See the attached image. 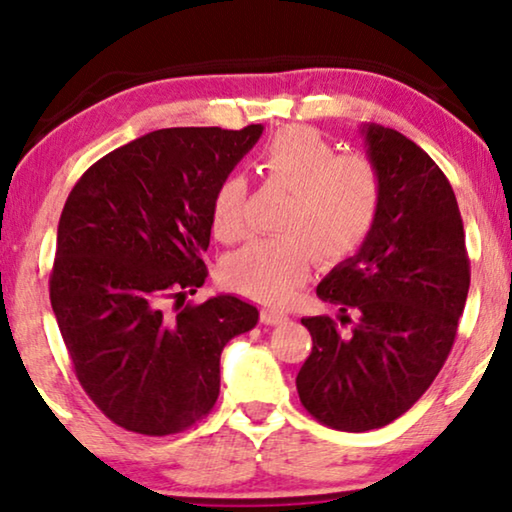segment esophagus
<instances>
[{"mask_svg":"<svg viewBox=\"0 0 512 512\" xmlns=\"http://www.w3.org/2000/svg\"><path fill=\"white\" fill-rule=\"evenodd\" d=\"M261 321H263V324H268V326L284 324V321H289V312L277 310V307H268V310L261 312Z\"/></svg>","mask_w":512,"mask_h":512,"instance_id":"obj_1","label":"esophagus"}]
</instances>
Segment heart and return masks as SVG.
I'll return each instance as SVG.
<instances>
[{
	"mask_svg": "<svg viewBox=\"0 0 512 512\" xmlns=\"http://www.w3.org/2000/svg\"><path fill=\"white\" fill-rule=\"evenodd\" d=\"M270 184L289 188L279 230L284 235L249 242L223 263L230 289L263 303H286L312 265V249L326 261L359 247L380 209V174L366 156L338 153L319 130L291 125L256 153ZM247 181L228 174L212 198V228L221 240L242 233Z\"/></svg>",
	"mask_w": 512,
	"mask_h": 512,
	"instance_id": "heart-1",
	"label": "heart"
}]
</instances>
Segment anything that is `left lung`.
<instances>
[{"mask_svg": "<svg viewBox=\"0 0 512 512\" xmlns=\"http://www.w3.org/2000/svg\"><path fill=\"white\" fill-rule=\"evenodd\" d=\"M380 174V209L356 256L317 296L331 317L300 319L312 349L298 370L300 403L338 431L382 429L415 405L450 356L471 263L464 221L443 170L401 132L363 125Z\"/></svg>", "mask_w": 512, "mask_h": 512, "instance_id": "8db88e82", "label": "left lung"}]
</instances>
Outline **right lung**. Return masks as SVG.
Returning <instances> with one entry per match:
<instances>
[{
    "label": "right lung",
    "instance_id": "add662e5",
    "mask_svg": "<svg viewBox=\"0 0 512 512\" xmlns=\"http://www.w3.org/2000/svg\"><path fill=\"white\" fill-rule=\"evenodd\" d=\"M261 135L263 125L149 132L69 193L51 305L83 391L123 429L170 436L200 422L219 398L223 347L256 326V307L235 296L174 315L162 305L205 284L214 191Z\"/></svg>",
    "mask_w": 512,
    "mask_h": 512
}]
</instances>
